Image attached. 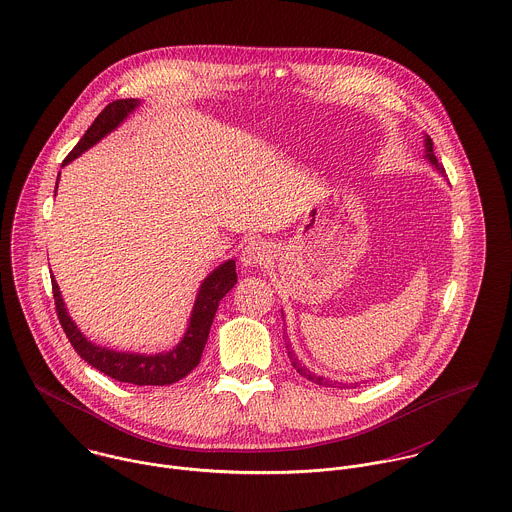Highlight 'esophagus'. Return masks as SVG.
<instances>
[{
    "label": "esophagus",
    "mask_w": 512,
    "mask_h": 512,
    "mask_svg": "<svg viewBox=\"0 0 512 512\" xmlns=\"http://www.w3.org/2000/svg\"><path fill=\"white\" fill-rule=\"evenodd\" d=\"M269 259H271V251H269V247H267L263 241H259V239H251V241L243 247V251H241V263H243L245 267H261V265H265Z\"/></svg>",
    "instance_id": "obj_1"
}]
</instances>
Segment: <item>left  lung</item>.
I'll return each instance as SVG.
<instances>
[{"label":"left lung","mask_w":512,"mask_h":512,"mask_svg":"<svg viewBox=\"0 0 512 512\" xmlns=\"http://www.w3.org/2000/svg\"><path fill=\"white\" fill-rule=\"evenodd\" d=\"M425 147H427V157H429V161L441 171V173H445V167H443V163L435 157V151H433V139L427 135V139H425ZM289 359H291V363H293V367H295V371L301 375V377H305V379H309V381H313V383H317V385H327V381L323 379V377H317V375H313L307 367H303L297 359H295V355H293V351H289Z\"/></svg>","instance_id":"8db88e82"}]
</instances>
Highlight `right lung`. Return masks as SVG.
Segmentation results:
<instances>
[{
  "label": "right lung",
  "mask_w": 512,
  "mask_h": 512,
  "mask_svg": "<svg viewBox=\"0 0 512 512\" xmlns=\"http://www.w3.org/2000/svg\"><path fill=\"white\" fill-rule=\"evenodd\" d=\"M139 101L137 99H117L111 101L109 105L103 107V111L95 117L91 127L85 131V135L77 141V145L69 151V155L63 159V165L81 155L85 149H89L93 143H97L103 135H107L111 129H115L127 113L135 109ZM57 189V185H55ZM237 283V273H235V261H227L221 267H217L201 285L189 329L183 337V341L169 353L165 355H133V353H117L109 349H101L91 345L75 327V323L69 319L59 287L51 277V291H53V301H55V313L57 319L63 327L65 337L69 339L71 347L75 353L91 367L101 371L103 375L121 381V383H131V385H171L177 383L179 379L187 377L201 361L209 329L215 317V311L219 307V301L233 289Z\"/></svg>",
  "instance_id": "right-lung-1"
}]
</instances>
